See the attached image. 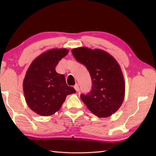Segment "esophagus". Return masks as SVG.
I'll list each match as a JSON object with an SVG mask.
<instances>
[{"label": "esophagus", "instance_id": "esophagus-1", "mask_svg": "<svg viewBox=\"0 0 156 156\" xmlns=\"http://www.w3.org/2000/svg\"><path fill=\"white\" fill-rule=\"evenodd\" d=\"M74 87L75 90H76V91H78V90H79V86H78V84H76L75 85H74V87Z\"/></svg>", "mask_w": 156, "mask_h": 156}]
</instances>
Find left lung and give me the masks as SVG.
I'll use <instances>...</instances> for the list:
<instances>
[{
  "mask_svg": "<svg viewBox=\"0 0 156 156\" xmlns=\"http://www.w3.org/2000/svg\"><path fill=\"white\" fill-rule=\"evenodd\" d=\"M78 62L90 73L91 91L80 98L89 110L100 118H107L117 112L125 94V83L120 65L102 49L78 47L72 50Z\"/></svg>",
  "mask_w": 156,
  "mask_h": 156,
  "instance_id": "1",
  "label": "left lung"
}]
</instances>
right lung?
Returning a JSON list of instances; mask_svg holds the SVG:
<instances>
[{
  "label": "right lung",
  "mask_w": 156,
  "mask_h": 156,
  "mask_svg": "<svg viewBox=\"0 0 156 156\" xmlns=\"http://www.w3.org/2000/svg\"><path fill=\"white\" fill-rule=\"evenodd\" d=\"M68 49H51L34 59L23 80V91L28 107L37 114L49 116L62 107L67 95L76 90L66 83L65 76L56 72L59 60Z\"/></svg>",
  "instance_id": "1"
}]
</instances>
